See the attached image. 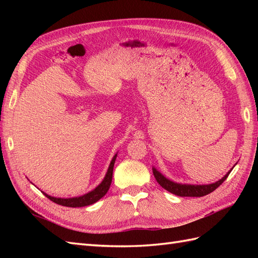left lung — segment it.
Masks as SVG:
<instances>
[{"mask_svg":"<svg viewBox=\"0 0 258 258\" xmlns=\"http://www.w3.org/2000/svg\"><path fill=\"white\" fill-rule=\"evenodd\" d=\"M229 173H231V171H229L222 179L217 180L216 183L208 184V185H187V184L174 183L172 180L164 177L163 175L160 172H157L155 168H153V174H154L157 183L160 184L163 188H165L166 190L169 191V193L175 194L177 196H189V197H201V196H205L207 194L212 193V191L215 190L218 186L222 185L224 180L228 177Z\"/></svg>","mask_w":258,"mask_h":258,"instance_id":"8db88e82","label":"left lung"}]
</instances>
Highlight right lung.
Returning a JSON list of instances; mask_svg holds the SVG:
<instances>
[{"label":"right lung","mask_w":258,"mask_h":258,"mask_svg":"<svg viewBox=\"0 0 258 258\" xmlns=\"http://www.w3.org/2000/svg\"><path fill=\"white\" fill-rule=\"evenodd\" d=\"M115 160H116V155L113 157L111 164H109L108 171L105 175V177H104L103 182L98 185L95 189L90 191V193H87V194H85L83 196H80V197H74V199H56V197H52L45 193H44V195L47 197L48 200H51L52 202L56 203V204L62 205V206H67V207H82V206L94 204L95 202L101 200L102 197L107 193L109 186H111Z\"/></svg>","instance_id":"add662e5"}]
</instances>
